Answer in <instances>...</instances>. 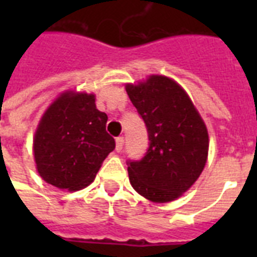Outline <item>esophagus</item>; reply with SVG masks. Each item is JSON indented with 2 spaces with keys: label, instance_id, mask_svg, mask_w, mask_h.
<instances>
[{
  "label": "esophagus",
  "instance_id": "esophagus-1",
  "mask_svg": "<svg viewBox=\"0 0 257 257\" xmlns=\"http://www.w3.org/2000/svg\"><path fill=\"white\" fill-rule=\"evenodd\" d=\"M124 147V137H117L116 139V151L121 152V149Z\"/></svg>",
  "mask_w": 257,
  "mask_h": 257
}]
</instances>
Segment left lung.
<instances>
[{"mask_svg": "<svg viewBox=\"0 0 257 257\" xmlns=\"http://www.w3.org/2000/svg\"><path fill=\"white\" fill-rule=\"evenodd\" d=\"M126 93L144 120L149 147L140 160H128L135 191L155 203L177 199L203 172L208 132L191 98L173 80L151 76Z\"/></svg>", "mask_w": 257, "mask_h": 257, "instance_id": "8db88e82", "label": "left lung"}]
</instances>
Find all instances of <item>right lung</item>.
Segmentation results:
<instances>
[{
    "instance_id": "add662e5",
    "label": "right lung",
    "mask_w": 257,
    "mask_h": 257,
    "mask_svg": "<svg viewBox=\"0 0 257 257\" xmlns=\"http://www.w3.org/2000/svg\"><path fill=\"white\" fill-rule=\"evenodd\" d=\"M94 96L66 92L50 105L34 135L37 171L46 183L77 191L92 183L116 143Z\"/></svg>"
}]
</instances>
